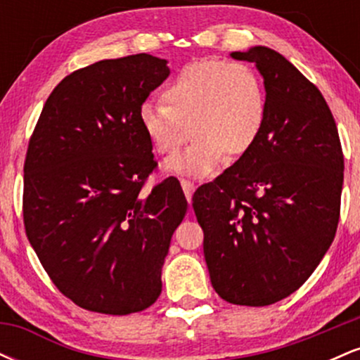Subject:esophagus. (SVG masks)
<instances>
[{
  "label": "esophagus",
  "instance_id": "1",
  "mask_svg": "<svg viewBox=\"0 0 360 360\" xmlns=\"http://www.w3.org/2000/svg\"><path fill=\"white\" fill-rule=\"evenodd\" d=\"M181 188H183L188 203H191V198H193V193H194V184L188 179H181Z\"/></svg>",
  "mask_w": 360,
  "mask_h": 360
}]
</instances>
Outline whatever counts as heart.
I'll return each instance as SVG.
<instances>
[{
  "label": "heart",
  "mask_w": 360,
  "mask_h": 360,
  "mask_svg": "<svg viewBox=\"0 0 360 360\" xmlns=\"http://www.w3.org/2000/svg\"><path fill=\"white\" fill-rule=\"evenodd\" d=\"M164 103H142L140 127L174 174L206 177L225 159H237L257 142L266 122V91L249 65L201 60L184 65L162 89Z\"/></svg>",
  "instance_id": "b5f03b06"
}]
</instances>
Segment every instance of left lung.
<instances>
[{
  "label": "left lung",
  "mask_w": 360,
  "mask_h": 360,
  "mask_svg": "<svg viewBox=\"0 0 360 360\" xmlns=\"http://www.w3.org/2000/svg\"><path fill=\"white\" fill-rule=\"evenodd\" d=\"M255 64L266 89L257 142L193 196L218 296L267 307L307 281L335 237L344 155L325 98L286 57L264 45L232 52Z\"/></svg>",
  "instance_id": "8db88e82"
}]
</instances>
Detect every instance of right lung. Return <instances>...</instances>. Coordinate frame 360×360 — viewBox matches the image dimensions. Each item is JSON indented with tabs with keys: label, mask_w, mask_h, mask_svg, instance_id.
<instances>
[{
	"label": "right lung",
	"mask_w": 360,
	"mask_h": 360,
	"mask_svg": "<svg viewBox=\"0 0 360 360\" xmlns=\"http://www.w3.org/2000/svg\"><path fill=\"white\" fill-rule=\"evenodd\" d=\"M169 74L150 53L74 71L47 98L28 143L27 237L62 295L89 311H142L162 291L188 201L171 177L140 194L155 160L139 110Z\"/></svg>",
	"instance_id": "1"
}]
</instances>
